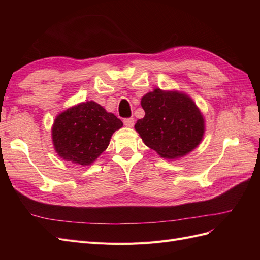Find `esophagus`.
<instances>
[{
    "mask_svg": "<svg viewBox=\"0 0 260 260\" xmlns=\"http://www.w3.org/2000/svg\"><path fill=\"white\" fill-rule=\"evenodd\" d=\"M123 123L125 127H133V124H135V119L133 118H125V119H123Z\"/></svg>",
    "mask_w": 260,
    "mask_h": 260,
    "instance_id": "34e87169",
    "label": "esophagus"
}]
</instances>
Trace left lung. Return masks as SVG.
I'll use <instances>...</instances> for the list:
<instances>
[{"mask_svg": "<svg viewBox=\"0 0 260 260\" xmlns=\"http://www.w3.org/2000/svg\"><path fill=\"white\" fill-rule=\"evenodd\" d=\"M141 106L145 116L135 129L144 144L162 158H181L202 142L205 118L186 93L156 88L142 96Z\"/></svg>", "mask_w": 260, "mask_h": 260, "instance_id": "1", "label": "left lung"}]
</instances>
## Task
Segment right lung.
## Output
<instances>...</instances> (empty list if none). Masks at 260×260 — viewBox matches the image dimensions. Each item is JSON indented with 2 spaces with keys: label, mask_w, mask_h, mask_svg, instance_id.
I'll list each match as a JSON object with an SVG mask.
<instances>
[{
  "label": "right lung",
  "mask_w": 260,
  "mask_h": 260,
  "mask_svg": "<svg viewBox=\"0 0 260 260\" xmlns=\"http://www.w3.org/2000/svg\"><path fill=\"white\" fill-rule=\"evenodd\" d=\"M123 125L94 101H86L59 113L52 125L55 152L66 161L90 166L109 145L113 133Z\"/></svg>",
  "instance_id": "add662e5"
}]
</instances>
